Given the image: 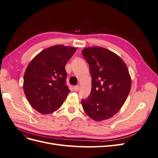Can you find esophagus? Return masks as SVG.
Masks as SVG:
<instances>
[{"label": "esophagus", "mask_w": 158, "mask_h": 158, "mask_svg": "<svg viewBox=\"0 0 158 158\" xmlns=\"http://www.w3.org/2000/svg\"><path fill=\"white\" fill-rule=\"evenodd\" d=\"M74 89L75 91H78V90L80 89V86H79L78 85H75V86L74 87Z\"/></svg>", "instance_id": "obj_1"}]
</instances>
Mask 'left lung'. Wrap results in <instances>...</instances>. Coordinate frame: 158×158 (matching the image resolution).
I'll use <instances>...</instances> for the list:
<instances>
[{"label":"left lung","instance_id":"8db88e82","mask_svg":"<svg viewBox=\"0 0 158 158\" xmlns=\"http://www.w3.org/2000/svg\"><path fill=\"white\" fill-rule=\"evenodd\" d=\"M82 55L89 64L92 90L82 99L85 113L94 120H106L115 114L125 103L131 88V79L124 61L103 47H88Z\"/></svg>","mask_w":158,"mask_h":158}]
</instances>
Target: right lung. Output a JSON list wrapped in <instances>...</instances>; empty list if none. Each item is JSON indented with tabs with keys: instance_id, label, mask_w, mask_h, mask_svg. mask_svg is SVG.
Returning <instances> with one entry per match:
<instances>
[{
	"instance_id": "1",
	"label": "right lung",
	"mask_w": 158,
	"mask_h": 158,
	"mask_svg": "<svg viewBox=\"0 0 158 158\" xmlns=\"http://www.w3.org/2000/svg\"><path fill=\"white\" fill-rule=\"evenodd\" d=\"M76 49L55 45L40 52L23 76V90L31 107L42 114L55 111L70 92L65 65Z\"/></svg>"
}]
</instances>
